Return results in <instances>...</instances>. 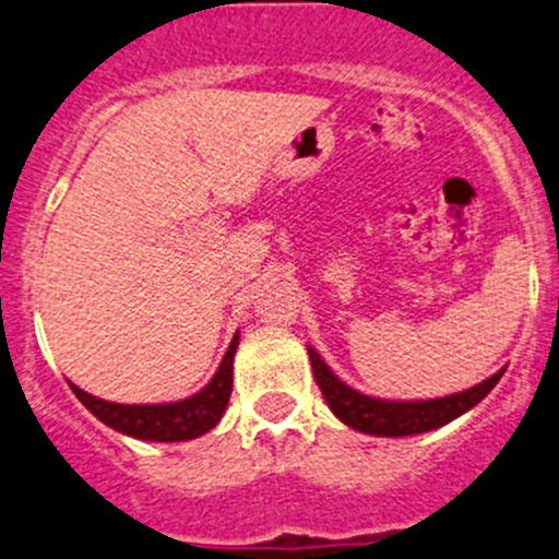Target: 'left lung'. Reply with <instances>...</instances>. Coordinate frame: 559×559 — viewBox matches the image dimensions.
<instances>
[{"label": "left lung", "instance_id": "obj_1", "mask_svg": "<svg viewBox=\"0 0 559 559\" xmlns=\"http://www.w3.org/2000/svg\"><path fill=\"white\" fill-rule=\"evenodd\" d=\"M309 359L311 370H314V381L320 386L322 397L330 405V411L341 418L352 429L365 431V435L376 437H407V435H424V431L440 429L459 418L461 413L472 411L479 400L488 397L490 389L496 386L498 378L503 376V370H498L496 376H490L488 381L477 383V386L466 389V392L448 394L440 400H416V402H389V400H376L368 394L357 392V389L346 386L338 376H333V370L322 362V357L309 346Z\"/></svg>", "mask_w": 559, "mask_h": 559}]
</instances>
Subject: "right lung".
<instances>
[{
	"label": "right lung",
	"instance_id": "1",
	"mask_svg": "<svg viewBox=\"0 0 559 559\" xmlns=\"http://www.w3.org/2000/svg\"><path fill=\"white\" fill-rule=\"evenodd\" d=\"M239 335H234L229 352L224 354V362L215 370L213 381L194 397L181 402H165V405H119V402H106L82 392L80 386L71 383V392L80 397L82 405L93 413L98 421H104L111 429L122 435L135 437V440L148 442H183L202 437L213 429L224 416L226 405L231 397V368L234 352H237Z\"/></svg>",
	"mask_w": 559,
	"mask_h": 559
}]
</instances>
